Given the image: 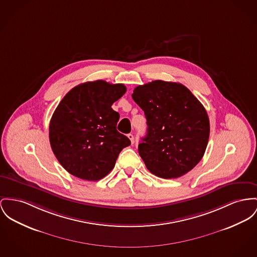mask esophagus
I'll list each match as a JSON object with an SVG mask.
<instances>
[{
	"instance_id": "1",
	"label": "esophagus",
	"mask_w": 257,
	"mask_h": 257,
	"mask_svg": "<svg viewBox=\"0 0 257 257\" xmlns=\"http://www.w3.org/2000/svg\"><path fill=\"white\" fill-rule=\"evenodd\" d=\"M127 137H128V139L131 140L132 144H134V143H135V137H134V135H132V134H128V135H127Z\"/></svg>"
}]
</instances>
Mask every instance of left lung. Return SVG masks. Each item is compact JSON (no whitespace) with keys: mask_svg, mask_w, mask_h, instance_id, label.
Listing matches in <instances>:
<instances>
[{"mask_svg":"<svg viewBox=\"0 0 257 257\" xmlns=\"http://www.w3.org/2000/svg\"><path fill=\"white\" fill-rule=\"evenodd\" d=\"M132 96L147 120V135L138 152L149 171L171 179L194 169L209 137L203 104L186 86L161 80L137 86Z\"/></svg>","mask_w":257,"mask_h":257,"instance_id":"left-lung-1","label":"left lung"}]
</instances>
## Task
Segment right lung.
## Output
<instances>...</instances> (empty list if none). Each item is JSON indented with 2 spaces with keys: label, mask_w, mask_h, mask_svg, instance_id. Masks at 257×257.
I'll use <instances>...</instances> for the list:
<instances>
[{
  "label": "right lung",
  "mask_w": 257,
  "mask_h": 257,
  "mask_svg": "<svg viewBox=\"0 0 257 257\" xmlns=\"http://www.w3.org/2000/svg\"><path fill=\"white\" fill-rule=\"evenodd\" d=\"M126 91L122 84L102 80L73 87L50 122L52 152L72 175L88 181L106 176L131 140L117 131L120 119L112 104Z\"/></svg>",
  "instance_id": "obj_1"
}]
</instances>
